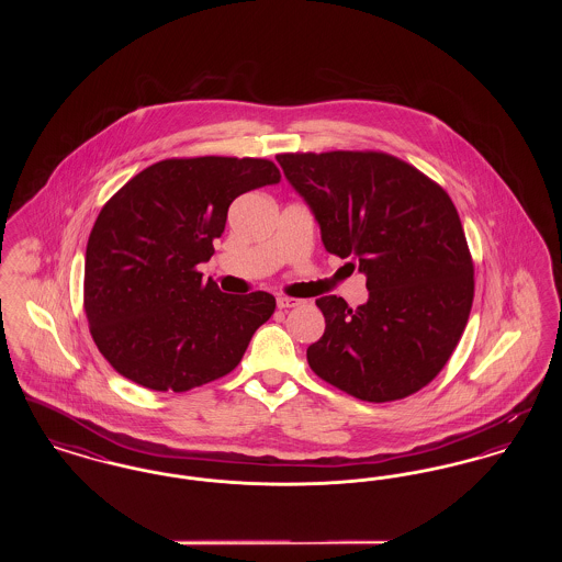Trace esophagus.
<instances>
[{
	"label": "esophagus",
	"mask_w": 562,
	"mask_h": 562,
	"mask_svg": "<svg viewBox=\"0 0 562 562\" xmlns=\"http://www.w3.org/2000/svg\"><path fill=\"white\" fill-rule=\"evenodd\" d=\"M276 303H278L280 310H289V307H299L303 301H301V299H294V296H278Z\"/></svg>",
	"instance_id": "34e87169"
}]
</instances>
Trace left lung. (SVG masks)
<instances>
[{"mask_svg":"<svg viewBox=\"0 0 562 562\" xmlns=\"http://www.w3.org/2000/svg\"><path fill=\"white\" fill-rule=\"evenodd\" d=\"M321 225L324 248L367 276L369 301H316L324 335L312 371L353 398L392 402L449 362L474 299V263L449 193L381 151L280 154Z\"/></svg>","mask_w":562,"mask_h":562,"instance_id":"left-lung-1","label":"left lung"}]
</instances>
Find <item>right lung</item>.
<instances>
[{
    "label": "right lung",
    "instance_id": "right-lung-1",
    "mask_svg": "<svg viewBox=\"0 0 562 562\" xmlns=\"http://www.w3.org/2000/svg\"><path fill=\"white\" fill-rule=\"evenodd\" d=\"M280 183L261 158H172L120 189L86 246L83 312L109 364L156 392H188L240 364L276 299L225 294L198 266L213 257L229 204Z\"/></svg>",
    "mask_w": 562,
    "mask_h": 562
}]
</instances>
